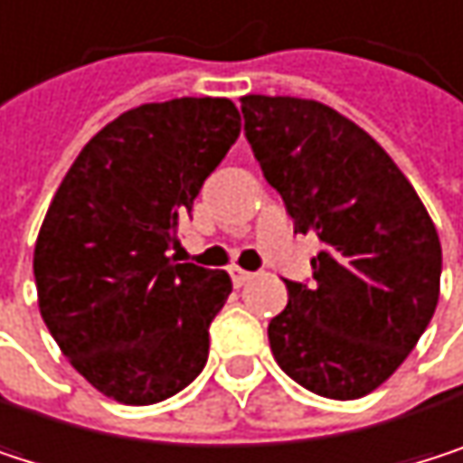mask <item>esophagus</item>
<instances>
[{
    "label": "esophagus",
    "mask_w": 463,
    "mask_h": 463,
    "mask_svg": "<svg viewBox=\"0 0 463 463\" xmlns=\"http://www.w3.org/2000/svg\"><path fill=\"white\" fill-rule=\"evenodd\" d=\"M230 277H233V285H247L255 274H250V271H244V269H239V266H233V269H230Z\"/></svg>",
    "instance_id": "34e87169"
}]
</instances>
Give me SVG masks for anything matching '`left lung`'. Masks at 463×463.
<instances>
[{"label": "left lung", "mask_w": 463, "mask_h": 463, "mask_svg": "<svg viewBox=\"0 0 463 463\" xmlns=\"http://www.w3.org/2000/svg\"><path fill=\"white\" fill-rule=\"evenodd\" d=\"M244 132L296 233H317L315 282H288L269 323L277 364L326 399H361L415 350L439 301L442 247L388 151L339 110L301 97H241Z\"/></svg>", "instance_id": "left-lung-1"}]
</instances>
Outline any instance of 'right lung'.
I'll use <instances>...</instances> for the list:
<instances>
[{
	"mask_svg": "<svg viewBox=\"0 0 463 463\" xmlns=\"http://www.w3.org/2000/svg\"><path fill=\"white\" fill-rule=\"evenodd\" d=\"M239 132L224 97L137 105L80 148L48 205L40 315L72 369L118 404L165 402L208 361V326L233 282L167 250Z\"/></svg>",
	"mask_w": 463,
	"mask_h": 463,
	"instance_id": "obj_1",
	"label": "right lung"
}]
</instances>
